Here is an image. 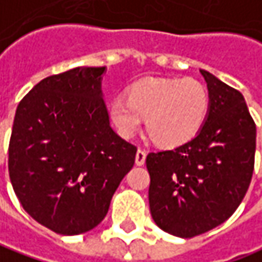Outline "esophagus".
I'll list each match as a JSON object with an SVG mask.
<instances>
[{
    "label": "esophagus",
    "instance_id": "obj_1",
    "mask_svg": "<svg viewBox=\"0 0 262 262\" xmlns=\"http://www.w3.org/2000/svg\"><path fill=\"white\" fill-rule=\"evenodd\" d=\"M145 158H146V152L143 149H138L136 151V157H135V161L138 165H143L145 164Z\"/></svg>",
    "mask_w": 262,
    "mask_h": 262
}]
</instances>
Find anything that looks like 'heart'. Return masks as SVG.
I'll return each instance as SVG.
<instances>
[{"label": "heart", "mask_w": 262, "mask_h": 262, "mask_svg": "<svg viewBox=\"0 0 262 262\" xmlns=\"http://www.w3.org/2000/svg\"><path fill=\"white\" fill-rule=\"evenodd\" d=\"M210 111V94L196 79H143L110 104L116 129L130 138L145 127L154 142L177 146L190 141L205 123Z\"/></svg>", "instance_id": "b5f03b06"}]
</instances>
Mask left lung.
Segmentation results:
<instances>
[{"mask_svg": "<svg viewBox=\"0 0 262 262\" xmlns=\"http://www.w3.org/2000/svg\"><path fill=\"white\" fill-rule=\"evenodd\" d=\"M210 111L193 139L174 149L149 152V208L160 229L193 237L224 223L249 188L256 127L244 95L201 70Z\"/></svg>", "mask_w": 262, "mask_h": 262, "instance_id": "8db88e82", "label": "left lung"}]
</instances>
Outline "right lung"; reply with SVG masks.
Returning <instances> with one entry per match:
<instances>
[{"label": "right lung", "mask_w": 262, "mask_h": 262, "mask_svg": "<svg viewBox=\"0 0 262 262\" xmlns=\"http://www.w3.org/2000/svg\"><path fill=\"white\" fill-rule=\"evenodd\" d=\"M105 67H76L45 77L18 104L8 173L29 215L60 234L104 220L136 146L110 126L101 79Z\"/></svg>", "instance_id": "add662e5"}]
</instances>
